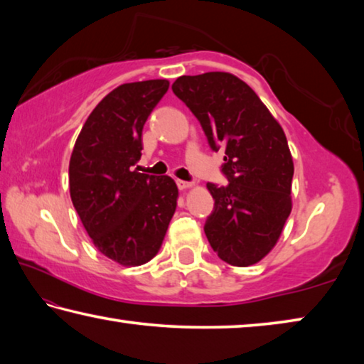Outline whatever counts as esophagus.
Here are the masks:
<instances>
[{
  "mask_svg": "<svg viewBox=\"0 0 364 364\" xmlns=\"http://www.w3.org/2000/svg\"><path fill=\"white\" fill-rule=\"evenodd\" d=\"M176 186L180 189H189V188H193V183L184 181V180H176Z\"/></svg>",
  "mask_w": 364,
  "mask_h": 364,
  "instance_id": "1",
  "label": "esophagus"
}]
</instances>
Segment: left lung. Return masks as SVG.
Instances as JSON below:
<instances>
[{"label":"left lung","instance_id":"left-lung-1","mask_svg":"<svg viewBox=\"0 0 364 364\" xmlns=\"http://www.w3.org/2000/svg\"><path fill=\"white\" fill-rule=\"evenodd\" d=\"M173 93L199 120L212 151H225L226 186L207 183L215 200L204 231L232 267H250L274 247L292 210L294 162L286 134L255 91L226 72L183 75Z\"/></svg>","mask_w":364,"mask_h":364}]
</instances>
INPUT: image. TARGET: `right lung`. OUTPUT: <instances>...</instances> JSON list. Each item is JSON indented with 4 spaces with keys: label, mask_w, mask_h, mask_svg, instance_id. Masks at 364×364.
Returning <instances> with one entry per match:
<instances>
[{
    "label": "right lung",
    "mask_w": 364,
    "mask_h": 364,
    "mask_svg": "<svg viewBox=\"0 0 364 364\" xmlns=\"http://www.w3.org/2000/svg\"><path fill=\"white\" fill-rule=\"evenodd\" d=\"M167 80L120 85L86 119L69 164L72 204L96 249L123 267L157 255L173 217L178 188L170 176L133 168L143 127L168 90Z\"/></svg>",
    "instance_id": "obj_1"
}]
</instances>
